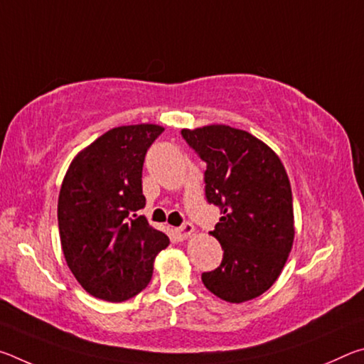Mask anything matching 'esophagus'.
I'll return each instance as SVG.
<instances>
[{
    "instance_id": "esophagus-1",
    "label": "esophagus",
    "mask_w": 364,
    "mask_h": 364,
    "mask_svg": "<svg viewBox=\"0 0 364 364\" xmlns=\"http://www.w3.org/2000/svg\"><path fill=\"white\" fill-rule=\"evenodd\" d=\"M193 232H194V226L191 223H184L181 228H176L175 236L178 241H184V239H188Z\"/></svg>"
}]
</instances>
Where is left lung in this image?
<instances>
[{
  "label": "left lung",
  "instance_id": "8db88e82",
  "mask_svg": "<svg viewBox=\"0 0 364 364\" xmlns=\"http://www.w3.org/2000/svg\"><path fill=\"white\" fill-rule=\"evenodd\" d=\"M207 164L205 196L223 217L210 231L223 260L202 273L213 295L230 304L258 297L274 284L292 249V191L284 165L254 134L230 125L183 130Z\"/></svg>",
  "mask_w": 364,
  "mask_h": 364
}]
</instances>
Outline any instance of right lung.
<instances>
[{
	"instance_id": "right-lung-1",
	"label": "right lung",
	"mask_w": 364,
	"mask_h": 364,
	"mask_svg": "<svg viewBox=\"0 0 364 364\" xmlns=\"http://www.w3.org/2000/svg\"><path fill=\"white\" fill-rule=\"evenodd\" d=\"M164 127L123 125L104 133L72 160L58 200L60 245L86 292L106 301L134 297L152 278L167 234L138 215L146 205L143 164Z\"/></svg>"
}]
</instances>
